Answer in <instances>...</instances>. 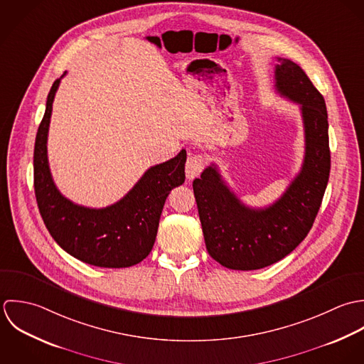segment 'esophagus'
<instances>
[{"instance_id": "1", "label": "esophagus", "mask_w": 364, "mask_h": 364, "mask_svg": "<svg viewBox=\"0 0 364 364\" xmlns=\"http://www.w3.org/2000/svg\"><path fill=\"white\" fill-rule=\"evenodd\" d=\"M205 157L203 154H190L187 161H186V174L187 178L193 180L196 177L200 176V173L204 170L205 167Z\"/></svg>"}]
</instances>
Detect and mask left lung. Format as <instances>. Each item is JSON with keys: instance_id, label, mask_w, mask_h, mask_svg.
Returning <instances> with one entry per match:
<instances>
[{"instance_id": "1", "label": "left lung", "mask_w": 364, "mask_h": 364, "mask_svg": "<svg viewBox=\"0 0 364 364\" xmlns=\"http://www.w3.org/2000/svg\"><path fill=\"white\" fill-rule=\"evenodd\" d=\"M277 60L276 88L299 104L305 132L304 163L286 193L266 208L246 207L225 184L215 164L193 183L207 250L232 270L263 269L290 255L312 228L329 180L325 100L298 65Z\"/></svg>"}]
</instances>
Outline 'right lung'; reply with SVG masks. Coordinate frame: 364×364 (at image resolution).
I'll use <instances>...</instances> for the list:
<instances>
[{
  "instance_id": "right-lung-1",
  "label": "right lung",
  "mask_w": 364,
  "mask_h": 364,
  "mask_svg": "<svg viewBox=\"0 0 364 364\" xmlns=\"http://www.w3.org/2000/svg\"><path fill=\"white\" fill-rule=\"evenodd\" d=\"M65 74L49 91L35 141L33 186L39 213L56 243L75 259L107 269L138 264L154 245L167 196L186 180L187 153L183 149L176 157L146 170L134 188L109 207L97 210L74 204L58 190L48 161L52 105Z\"/></svg>"
}]
</instances>
